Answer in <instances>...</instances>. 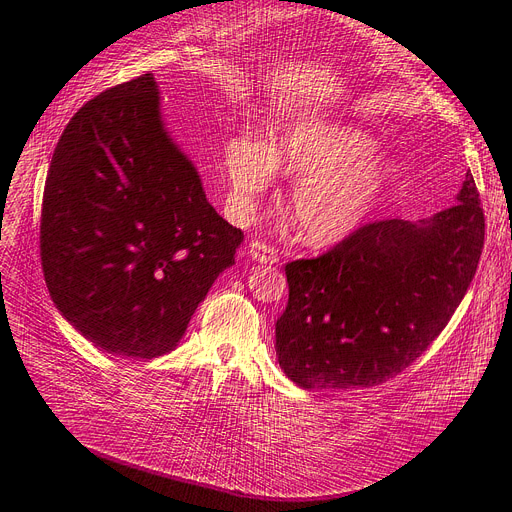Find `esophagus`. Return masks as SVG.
<instances>
[{
	"label": "esophagus",
	"mask_w": 512,
	"mask_h": 512,
	"mask_svg": "<svg viewBox=\"0 0 512 512\" xmlns=\"http://www.w3.org/2000/svg\"><path fill=\"white\" fill-rule=\"evenodd\" d=\"M248 256L254 262H260V264H277L279 262L277 250L271 248V246H266V243H262V241H250L248 243Z\"/></svg>",
	"instance_id": "1"
}]
</instances>
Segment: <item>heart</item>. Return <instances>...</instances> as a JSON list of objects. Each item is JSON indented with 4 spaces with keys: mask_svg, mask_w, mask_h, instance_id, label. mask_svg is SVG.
<instances>
[{
    "mask_svg": "<svg viewBox=\"0 0 512 512\" xmlns=\"http://www.w3.org/2000/svg\"><path fill=\"white\" fill-rule=\"evenodd\" d=\"M375 150L371 135L327 118L285 125L269 143L233 137L225 145L231 200L248 210L273 187L277 170L300 177L291 216L310 246H333L369 221L398 179L394 160Z\"/></svg>",
    "mask_w": 512,
    "mask_h": 512,
    "instance_id": "b5f03b06",
    "label": "heart"
}]
</instances>
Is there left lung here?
<instances>
[{
  "mask_svg": "<svg viewBox=\"0 0 512 512\" xmlns=\"http://www.w3.org/2000/svg\"><path fill=\"white\" fill-rule=\"evenodd\" d=\"M485 218L473 175L423 221H379L285 266L275 325L283 373L304 389L371 387L402 373L448 325L475 277Z\"/></svg>",
  "mask_w": 512,
  "mask_h": 512,
  "instance_id": "1",
  "label": "left lung"
}]
</instances>
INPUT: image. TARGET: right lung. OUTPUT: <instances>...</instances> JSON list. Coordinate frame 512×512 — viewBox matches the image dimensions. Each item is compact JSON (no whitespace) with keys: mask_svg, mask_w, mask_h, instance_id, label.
<instances>
[{"mask_svg":"<svg viewBox=\"0 0 512 512\" xmlns=\"http://www.w3.org/2000/svg\"><path fill=\"white\" fill-rule=\"evenodd\" d=\"M241 241L170 135L154 75L70 118L47 170L41 262L56 308L97 348L173 350Z\"/></svg>","mask_w":512,"mask_h":512,"instance_id":"obj_1","label":"right lung"}]
</instances>
